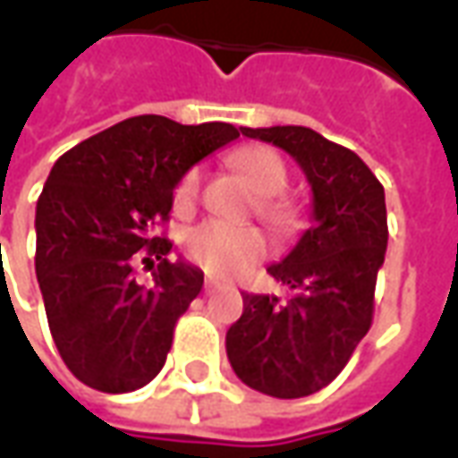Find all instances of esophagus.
I'll use <instances>...</instances> for the list:
<instances>
[{
    "instance_id": "obj_1",
    "label": "esophagus",
    "mask_w": 458,
    "mask_h": 458,
    "mask_svg": "<svg viewBox=\"0 0 458 458\" xmlns=\"http://www.w3.org/2000/svg\"><path fill=\"white\" fill-rule=\"evenodd\" d=\"M203 294H206V297L216 294V282H213V279H206V284H203Z\"/></svg>"
}]
</instances>
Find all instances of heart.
I'll return each mask as SVG.
<instances>
[{
	"label": "heart",
	"instance_id": "1",
	"mask_svg": "<svg viewBox=\"0 0 458 458\" xmlns=\"http://www.w3.org/2000/svg\"><path fill=\"white\" fill-rule=\"evenodd\" d=\"M233 164L248 179L250 186L259 193L255 203L258 218L272 230L275 238H292L301 225V208L282 193L289 181L282 157L269 147H245L235 154ZM199 169L193 166L183 171V176L174 189L176 210L186 213L193 208L199 199ZM183 252L203 272H208L213 277L230 279L245 275L267 255V240L252 225H228L220 220H206L200 225H193L183 235Z\"/></svg>",
	"mask_w": 458,
	"mask_h": 458
}]
</instances>
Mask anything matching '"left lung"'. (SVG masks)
Wrapping results in <instances>:
<instances>
[{
  "label": "left lung",
  "mask_w": 458,
  "mask_h": 458,
  "mask_svg": "<svg viewBox=\"0 0 458 458\" xmlns=\"http://www.w3.org/2000/svg\"><path fill=\"white\" fill-rule=\"evenodd\" d=\"M292 154L314 191L311 228L267 267L287 299L242 294L228 360L252 390L294 400L327 387L370 331L375 282L387 248L383 183L355 151L309 127H242Z\"/></svg>",
  "instance_id": "left-lung-1"
}]
</instances>
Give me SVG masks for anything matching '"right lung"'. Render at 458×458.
Segmentation results:
<instances>
[{"label":"right lung","mask_w":458,"mask_h":458,"mask_svg":"<svg viewBox=\"0 0 458 458\" xmlns=\"http://www.w3.org/2000/svg\"><path fill=\"white\" fill-rule=\"evenodd\" d=\"M228 122L179 124L140 114L98 131L55 161L36 203V277L68 370L100 393H131L159 373L203 272L169 262L174 186L210 151L238 140ZM155 284L133 279L136 262Z\"/></svg>","instance_id":"right-lung-1"}]
</instances>
